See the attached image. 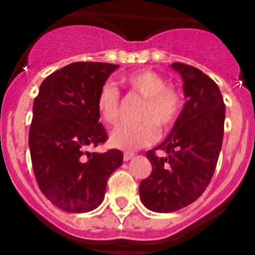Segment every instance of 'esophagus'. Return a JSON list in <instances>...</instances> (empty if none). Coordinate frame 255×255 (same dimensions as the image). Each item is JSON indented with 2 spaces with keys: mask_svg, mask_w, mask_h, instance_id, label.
<instances>
[{
  "mask_svg": "<svg viewBox=\"0 0 255 255\" xmlns=\"http://www.w3.org/2000/svg\"><path fill=\"white\" fill-rule=\"evenodd\" d=\"M133 156H134V153H130V151H126V153L123 154V160H125V161L130 160Z\"/></svg>",
  "mask_w": 255,
  "mask_h": 255,
  "instance_id": "34e87169",
  "label": "esophagus"
}]
</instances>
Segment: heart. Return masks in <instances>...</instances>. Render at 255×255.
Returning a JSON list of instances; mask_svg holds the SVG:
<instances>
[{
    "instance_id": "1",
    "label": "heart",
    "mask_w": 255,
    "mask_h": 255,
    "mask_svg": "<svg viewBox=\"0 0 255 255\" xmlns=\"http://www.w3.org/2000/svg\"><path fill=\"white\" fill-rule=\"evenodd\" d=\"M125 82L132 94L144 99L138 112L140 122L120 126L111 134V144L123 150H135L155 142L159 130L168 132L176 125L184 110V95L176 86L166 85V79L151 69L133 71L126 76ZM96 109L105 125H117L122 99L120 91L110 82L99 90Z\"/></svg>"
}]
</instances>
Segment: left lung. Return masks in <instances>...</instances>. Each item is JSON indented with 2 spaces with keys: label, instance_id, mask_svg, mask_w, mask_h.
I'll return each instance as SVG.
<instances>
[{
  "label": "left lung",
  "instance_id": "obj_1",
  "mask_svg": "<svg viewBox=\"0 0 255 255\" xmlns=\"http://www.w3.org/2000/svg\"><path fill=\"white\" fill-rule=\"evenodd\" d=\"M187 99L181 116L160 145L146 151L151 173L139 185L144 206L168 213L196 201L212 179L222 148L226 106L217 84L197 68L173 63ZM165 151L166 158L155 151Z\"/></svg>",
  "mask_w": 255,
  "mask_h": 255
}]
</instances>
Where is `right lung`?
I'll use <instances>...</instances> for the list:
<instances>
[{
  "mask_svg": "<svg viewBox=\"0 0 255 255\" xmlns=\"http://www.w3.org/2000/svg\"><path fill=\"white\" fill-rule=\"evenodd\" d=\"M120 65L78 61L42 82L33 104L29 150L40 191L60 210L82 213L101 205L123 153L87 148L107 140L96 109L99 90Z\"/></svg>",
  "mask_w": 255,
  "mask_h": 255,
  "instance_id": "1",
  "label": "right lung"
}]
</instances>
